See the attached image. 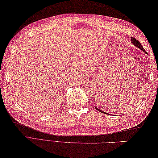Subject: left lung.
<instances>
[{
	"mask_svg": "<svg viewBox=\"0 0 158 158\" xmlns=\"http://www.w3.org/2000/svg\"><path fill=\"white\" fill-rule=\"evenodd\" d=\"M131 42H132V43H133V44H134V45H135V46H136V47H137V48H139V49H142V50H143V52H145V53H146V54H147V52H146V51H145V49H143V47L142 45H141V44L140 43V42H139V41H138V40H136L135 38H134V37H131ZM96 110H98V111H100V112H102V113H103V114H106V112H104V111H103V110H102L98 109V108H96Z\"/></svg>",
	"mask_w": 158,
	"mask_h": 158,
	"instance_id": "left-lung-1",
	"label": "left lung"
}]
</instances>
